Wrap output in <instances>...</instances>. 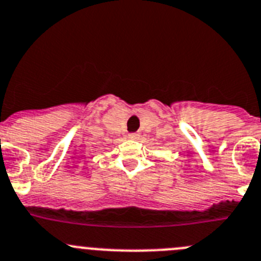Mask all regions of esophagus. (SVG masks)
I'll return each instance as SVG.
<instances>
[{
    "instance_id": "obj_1",
    "label": "esophagus",
    "mask_w": 261,
    "mask_h": 261,
    "mask_svg": "<svg viewBox=\"0 0 261 261\" xmlns=\"http://www.w3.org/2000/svg\"><path fill=\"white\" fill-rule=\"evenodd\" d=\"M128 138H130V140H138L140 138V133H129Z\"/></svg>"
}]
</instances>
